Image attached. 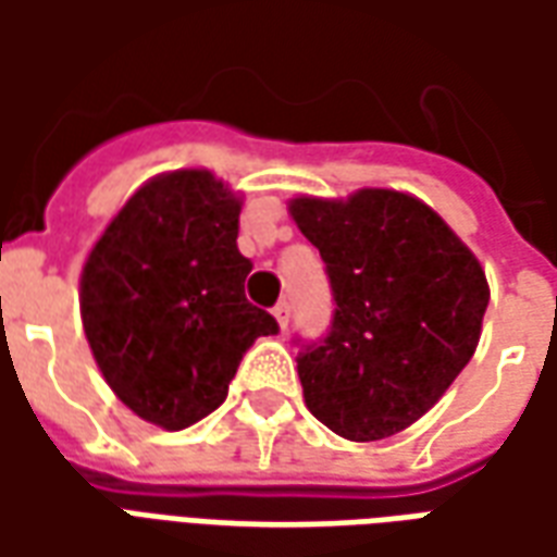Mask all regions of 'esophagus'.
<instances>
[{"instance_id": "esophagus-1", "label": "esophagus", "mask_w": 557, "mask_h": 557, "mask_svg": "<svg viewBox=\"0 0 557 557\" xmlns=\"http://www.w3.org/2000/svg\"><path fill=\"white\" fill-rule=\"evenodd\" d=\"M274 319H277V325L283 327V331L289 327V301H286V298L274 304Z\"/></svg>"}]
</instances>
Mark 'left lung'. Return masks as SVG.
<instances>
[{"label":"left lung","instance_id":"1","mask_svg":"<svg viewBox=\"0 0 557 557\" xmlns=\"http://www.w3.org/2000/svg\"><path fill=\"white\" fill-rule=\"evenodd\" d=\"M289 211L319 247L334 295L325 337H295L307 409L349 442L406 430L478 349L490 304L483 268L409 194L298 196Z\"/></svg>","mask_w":557,"mask_h":557}]
</instances>
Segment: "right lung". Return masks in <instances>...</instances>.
Returning <instances> with one entry per match:
<instances>
[{
    "label": "right lung",
    "instance_id": "right-lung-1",
    "mask_svg": "<svg viewBox=\"0 0 557 557\" xmlns=\"http://www.w3.org/2000/svg\"><path fill=\"white\" fill-rule=\"evenodd\" d=\"M242 202L211 172L178 170L139 187L79 277L91 355L127 409L184 430L230 394L244 351L277 319L244 295Z\"/></svg>",
    "mask_w": 557,
    "mask_h": 557
}]
</instances>
